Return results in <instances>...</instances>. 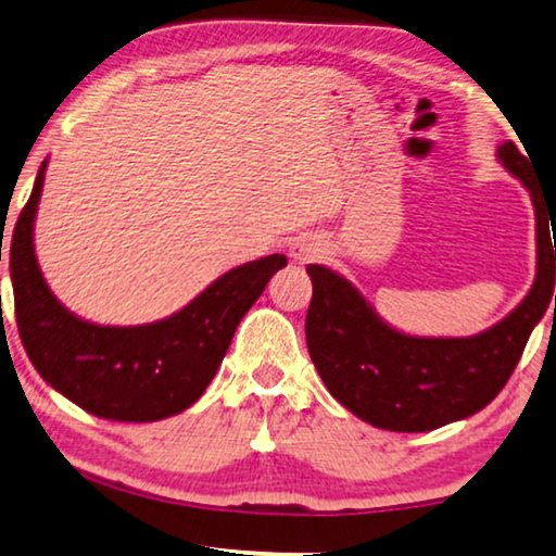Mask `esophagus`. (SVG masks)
<instances>
[{
    "label": "esophagus",
    "mask_w": 556,
    "mask_h": 556,
    "mask_svg": "<svg viewBox=\"0 0 556 556\" xmlns=\"http://www.w3.org/2000/svg\"><path fill=\"white\" fill-rule=\"evenodd\" d=\"M323 253H326V249H323V243L318 241V238L303 236V238H298V241L290 243V258L298 263L318 261V258H323Z\"/></svg>",
    "instance_id": "1"
}]
</instances>
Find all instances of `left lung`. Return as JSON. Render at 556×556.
<instances>
[{"label":"left lung","mask_w":556,"mask_h":556,"mask_svg":"<svg viewBox=\"0 0 556 556\" xmlns=\"http://www.w3.org/2000/svg\"><path fill=\"white\" fill-rule=\"evenodd\" d=\"M511 176L525 184L536 213V278L527 298L497 326L472 338L405 336L372 311L353 283L326 266H307L313 301L305 340L330 395L380 430L427 432L465 420L500 395L515 372L536 323L554 295V245L544 224H556L532 164L515 143L497 149ZM556 307V295H554Z\"/></svg>","instance_id":"8db88e82"}]
</instances>
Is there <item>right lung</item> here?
Instances as JSON below:
<instances>
[{"instance_id": "right-lung-1", "label": "right lung", "mask_w": 556, "mask_h": 556, "mask_svg": "<svg viewBox=\"0 0 556 556\" xmlns=\"http://www.w3.org/2000/svg\"><path fill=\"white\" fill-rule=\"evenodd\" d=\"M47 161L12 233L10 273L22 345L51 388L87 413L118 422H153L191 407L216 375L238 323L258 301L286 255L228 270L170 318L134 328L97 326L56 301L37 255V216Z\"/></svg>"}]
</instances>
